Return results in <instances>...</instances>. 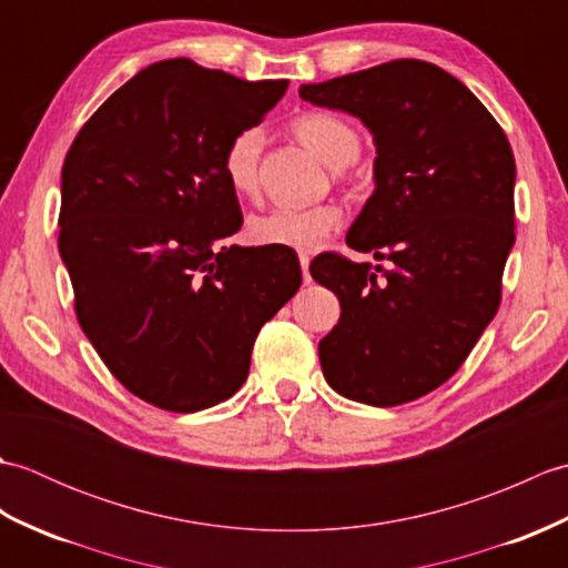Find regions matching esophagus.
I'll return each instance as SVG.
<instances>
[{"mask_svg": "<svg viewBox=\"0 0 568 568\" xmlns=\"http://www.w3.org/2000/svg\"><path fill=\"white\" fill-rule=\"evenodd\" d=\"M300 268H303L305 283H310V256H307V253H300Z\"/></svg>", "mask_w": 568, "mask_h": 568, "instance_id": "obj_1", "label": "esophagus"}]
</instances>
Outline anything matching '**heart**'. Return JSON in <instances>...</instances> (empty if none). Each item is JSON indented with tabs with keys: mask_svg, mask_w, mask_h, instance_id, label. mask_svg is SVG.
<instances>
[{
	"mask_svg": "<svg viewBox=\"0 0 568 568\" xmlns=\"http://www.w3.org/2000/svg\"><path fill=\"white\" fill-rule=\"evenodd\" d=\"M293 134L320 159L342 171L361 153V136L352 124L329 112H307L293 122ZM263 151L261 129L239 131L224 153V178L239 197H256L261 187L258 163ZM344 214L336 204H320L310 210H268L253 214L246 232L253 244L312 251L342 226Z\"/></svg>",
	"mask_w": 568,
	"mask_h": 568,
	"instance_id": "obj_1",
	"label": "heart"
}]
</instances>
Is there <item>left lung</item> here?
Wrapping results in <instances>:
<instances>
[{"instance_id": "obj_1", "label": "left lung", "mask_w": 568, "mask_h": 568, "mask_svg": "<svg viewBox=\"0 0 568 568\" xmlns=\"http://www.w3.org/2000/svg\"><path fill=\"white\" fill-rule=\"evenodd\" d=\"M300 98L373 134L376 190L346 244L393 263H310L342 305L320 342L322 373L352 400L409 403L452 378L496 317L515 244L513 149L476 94L425 60L300 84Z\"/></svg>"}]
</instances>
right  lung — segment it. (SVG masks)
<instances>
[{
	"label": "right lung",
	"mask_w": 568,
	"mask_h": 568,
	"mask_svg": "<svg viewBox=\"0 0 568 568\" xmlns=\"http://www.w3.org/2000/svg\"><path fill=\"white\" fill-rule=\"evenodd\" d=\"M285 90L161 60L65 155L58 248L78 322L114 378L155 407L197 413L232 397L261 327L303 283L293 248L229 244L244 216L226 146Z\"/></svg>",
	"instance_id": "obj_1"
}]
</instances>
